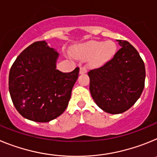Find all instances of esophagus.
Instances as JSON below:
<instances>
[{
  "mask_svg": "<svg viewBox=\"0 0 157 157\" xmlns=\"http://www.w3.org/2000/svg\"><path fill=\"white\" fill-rule=\"evenodd\" d=\"M87 72V69L85 67H80V71H79V73L81 75H82V74H85V73H86Z\"/></svg>",
  "mask_w": 157,
  "mask_h": 157,
  "instance_id": "34e87169",
  "label": "esophagus"
}]
</instances>
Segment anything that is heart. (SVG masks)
<instances>
[{
  "mask_svg": "<svg viewBox=\"0 0 157 157\" xmlns=\"http://www.w3.org/2000/svg\"><path fill=\"white\" fill-rule=\"evenodd\" d=\"M116 52V45L113 41H90L75 47L73 56L81 59H88L92 66L99 67L110 60Z\"/></svg>",
  "mask_w": 157,
  "mask_h": 157,
  "instance_id": "b5f03b06",
  "label": "heart"
}]
</instances>
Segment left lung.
Returning a JSON list of instances; mask_svg holds the SVG:
<instances>
[{"mask_svg":"<svg viewBox=\"0 0 157 157\" xmlns=\"http://www.w3.org/2000/svg\"><path fill=\"white\" fill-rule=\"evenodd\" d=\"M117 41L121 48L114 57L88 72L93 99L100 109L110 114L128 110L145 86V63L138 52L128 41Z\"/></svg>","mask_w":157,"mask_h":157,"instance_id":"left-lung-1","label":"left lung"}]
</instances>
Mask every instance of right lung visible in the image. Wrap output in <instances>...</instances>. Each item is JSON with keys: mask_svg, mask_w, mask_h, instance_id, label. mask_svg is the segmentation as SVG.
<instances>
[{"mask_svg": "<svg viewBox=\"0 0 157 157\" xmlns=\"http://www.w3.org/2000/svg\"><path fill=\"white\" fill-rule=\"evenodd\" d=\"M59 53L45 41H35L12 64L8 90L13 105L27 120L47 123L59 116L68 105L79 67L63 73L56 68Z\"/></svg>", "mask_w": 157, "mask_h": 157, "instance_id": "add662e5", "label": "right lung"}]
</instances>
